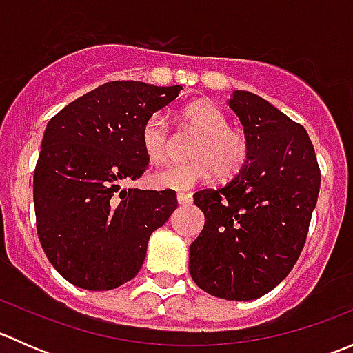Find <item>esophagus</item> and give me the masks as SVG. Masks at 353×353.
Returning <instances> with one entry per match:
<instances>
[{
  "label": "esophagus",
  "instance_id": "obj_1",
  "mask_svg": "<svg viewBox=\"0 0 353 353\" xmlns=\"http://www.w3.org/2000/svg\"><path fill=\"white\" fill-rule=\"evenodd\" d=\"M191 201H193V194L191 193H184V191H179V193H177V203H179V205H190Z\"/></svg>",
  "mask_w": 353,
  "mask_h": 353
}]
</instances>
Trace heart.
I'll list each match as a JSON object with an SVG mask.
<instances>
[{"label": "heart", "instance_id": "1", "mask_svg": "<svg viewBox=\"0 0 353 353\" xmlns=\"http://www.w3.org/2000/svg\"><path fill=\"white\" fill-rule=\"evenodd\" d=\"M183 117L198 138L191 150L194 160L167 163L152 172L157 190L186 191L210 179L212 172L222 179L239 174L249 160V141L244 133L229 128L225 114L210 102H194L183 110ZM141 147L152 162H160L169 150V126L162 114H152L141 128Z\"/></svg>", "mask_w": 353, "mask_h": 353}]
</instances>
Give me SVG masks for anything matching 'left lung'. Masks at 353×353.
Here are the masks:
<instances>
[{
	"mask_svg": "<svg viewBox=\"0 0 353 353\" xmlns=\"http://www.w3.org/2000/svg\"><path fill=\"white\" fill-rule=\"evenodd\" d=\"M227 104L244 126L249 160L225 186L194 193L205 227L190 245V273L210 295L252 301L301 256L321 174L307 131L282 110L245 90Z\"/></svg>",
	"mask_w": 353,
	"mask_h": 353,
	"instance_id": "obj_1",
	"label": "left lung"
}]
</instances>
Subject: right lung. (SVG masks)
<instances>
[{"instance_id":"add662e5","label":"right lung","mask_w":353,"mask_h":353,"mask_svg":"<svg viewBox=\"0 0 353 353\" xmlns=\"http://www.w3.org/2000/svg\"><path fill=\"white\" fill-rule=\"evenodd\" d=\"M183 87L109 81L48 123L34 172L37 234L59 275L110 290L140 272L152 232L177 208L176 191L121 188L148 165L141 128Z\"/></svg>"}]
</instances>
